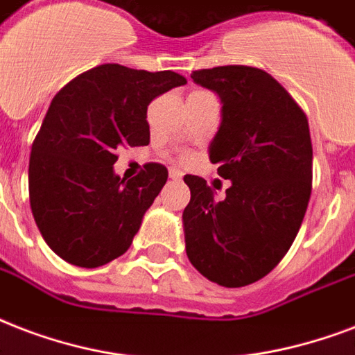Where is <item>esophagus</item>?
<instances>
[{
	"mask_svg": "<svg viewBox=\"0 0 355 355\" xmlns=\"http://www.w3.org/2000/svg\"><path fill=\"white\" fill-rule=\"evenodd\" d=\"M168 174L172 180H181V178H183V172H181L180 168H175V166H172V168H170Z\"/></svg>",
	"mask_w": 355,
	"mask_h": 355,
	"instance_id": "esophagus-1",
	"label": "esophagus"
}]
</instances>
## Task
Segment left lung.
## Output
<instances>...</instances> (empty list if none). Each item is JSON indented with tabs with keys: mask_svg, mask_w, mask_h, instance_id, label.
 <instances>
[{
	"mask_svg": "<svg viewBox=\"0 0 355 355\" xmlns=\"http://www.w3.org/2000/svg\"><path fill=\"white\" fill-rule=\"evenodd\" d=\"M191 78L220 96L222 122L209 159L232 185L216 200L203 178H183L191 189L183 211L187 255L211 282L244 287L285 257L302 226L313 181L309 123L261 68L216 66Z\"/></svg>",
	"mask_w": 355,
	"mask_h": 355,
	"instance_id": "obj_1",
	"label": "left lung"
}]
</instances>
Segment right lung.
Segmentation results:
<instances>
[{"label":"right lung","mask_w":355,"mask_h":355,"mask_svg":"<svg viewBox=\"0 0 355 355\" xmlns=\"http://www.w3.org/2000/svg\"><path fill=\"white\" fill-rule=\"evenodd\" d=\"M187 79L172 70L148 72L101 64L55 94L29 157V203L55 254L96 268L128 252L142 216L168 180L148 163L133 180L112 172L122 146H146L148 105Z\"/></svg>","instance_id":"obj_1"}]
</instances>
